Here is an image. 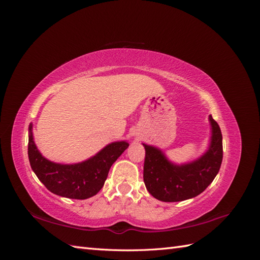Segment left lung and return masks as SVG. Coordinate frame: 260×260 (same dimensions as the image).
<instances>
[{
	"instance_id": "left-lung-1",
	"label": "left lung",
	"mask_w": 260,
	"mask_h": 260,
	"mask_svg": "<svg viewBox=\"0 0 260 260\" xmlns=\"http://www.w3.org/2000/svg\"><path fill=\"white\" fill-rule=\"evenodd\" d=\"M211 142L208 151L191 164L176 166L156 147L143 144L144 183L152 196L161 202H181L195 198L214 181L222 162V135L217 121L209 116Z\"/></svg>"
}]
</instances>
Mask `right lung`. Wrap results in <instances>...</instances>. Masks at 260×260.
Here are the masks:
<instances>
[{"label":"right lung","instance_id":"right-lung-1","mask_svg":"<svg viewBox=\"0 0 260 260\" xmlns=\"http://www.w3.org/2000/svg\"><path fill=\"white\" fill-rule=\"evenodd\" d=\"M31 129L30 123L28 157L31 168L49 191L67 199L85 200L99 193L112 165L129 146L124 141L115 142L83 162L60 165L44 158L38 151Z\"/></svg>","mask_w":260,"mask_h":260}]
</instances>
